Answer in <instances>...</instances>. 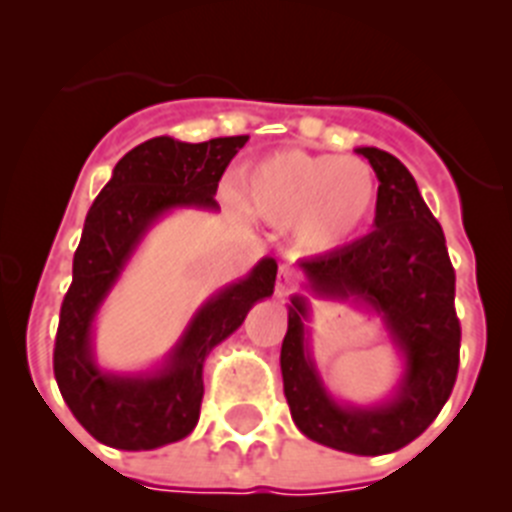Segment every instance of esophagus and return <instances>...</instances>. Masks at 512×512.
Wrapping results in <instances>:
<instances>
[{
  "label": "esophagus",
  "mask_w": 512,
  "mask_h": 512,
  "mask_svg": "<svg viewBox=\"0 0 512 512\" xmlns=\"http://www.w3.org/2000/svg\"><path fill=\"white\" fill-rule=\"evenodd\" d=\"M298 290V282L292 277V272L287 266H279V274H277V285H274V295L277 298H287L292 292Z\"/></svg>",
  "instance_id": "1"
}]
</instances>
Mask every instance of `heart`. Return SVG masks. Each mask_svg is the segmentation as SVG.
Returning <instances> with one entry per match:
<instances>
[{"label": "heart", "mask_w": 512, "mask_h": 512, "mask_svg": "<svg viewBox=\"0 0 512 512\" xmlns=\"http://www.w3.org/2000/svg\"><path fill=\"white\" fill-rule=\"evenodd\" d=\"M238 202L272 225H290L305 253H331L368 227L378 178L365 160L279 150L240 170Z\"/></svg>", "instance_id": "1"}]
</instances>
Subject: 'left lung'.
Instances as JSON below:
<instances>
[{
	"label": "left lung",
	"instance_id": "1",
	"mask_svg": "<svg viewBox=\"0 0 512 512\" xmlns=\"http://www.w3.org/2000/svg\"><path fill=\"white\" fill-rule=\"evenodd\" d=\"M378 176L375 230L339 251L300 261L318 298L355 300L381 313L404 357V375L391 399L344 406L326 391L308 352V300L287 305L282 381L290 414L305 438L355 456L393 453L419 438L448 401L458 375L461 323L456 272L445 235L417 181L401 160L378 147H360Z\"/></svg>",
	"mask_w": 512,
	"mask_h": 512
}]
</instances>
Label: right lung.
<instances>
[{"label": "right lung", "mask_w": 512, "mask_h": 512, "mask_svg": "<svg viewBox=\"0 0 512 512\" xmlns=\"http://www.w3.org/2000/svg\"><path fill=\"white\" fill-rule=\"evenodd\" d=\"M246 142V134L199 144L147 139L116 163L111 181L87 212L74 251L72 285L61 303L54 375L77 422L103 445L152 451L186 438L199 422L207 355L246 321L253 305L274 292L277 261L261 259L246 279L196 310L163 368L116 375L95 365V313L139 240L170 209H217V183Z\"/></svg>", "instance_id": "1"}]
</instances>
